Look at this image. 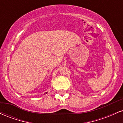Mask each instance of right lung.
I'll use <instances>...</instances> for the list:
<instances>
[{
  "label": "right lung",
  "mask_w": 123,
  "mask_h": 123,
  "mask_svg": "<svg viewBox=\"0 0 123 123\" xmlns=\"http://www.w3.org/2000/svg\"><path fill=\"white\" fill-rule=\"evenodd\" d=\"M46 93H47V92H46Z\"/></svg>",
  "instance_id": "obj_1"
}]
</instances>
